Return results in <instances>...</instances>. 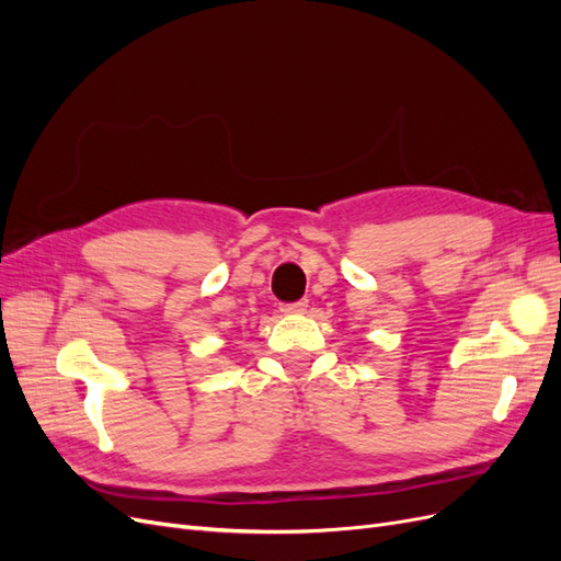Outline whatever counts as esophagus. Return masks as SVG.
I'll list each match as a JSON object with an SVG mask.
<instances>
[{
  "instance_id": "obj_1",
  "label": "esophagus",
  "mask_w": 561,
  "mask_h": 561,
  "mask_svg": "<svg viewBox=\"0 0 561 561\" xmlns=\"http://www.w3.org/2000/svg\"><path fill=\"white\" fill-rule=\"evenodd\" d=\"M307 309H309V299H299V301H293V304H283V307H280V311H283L285 316H301V313H307Z\"/></svg>"
}]
</instances>
